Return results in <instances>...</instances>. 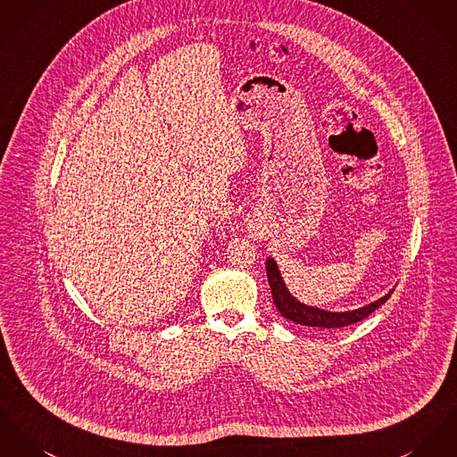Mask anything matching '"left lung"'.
Listing matches in <instances>:
<instances>
[{
    "mask_svg": "<svg viewBox=\"0 0 457 457\" xmlns=\"http://www.w3.org/2000/svg\"><path fill=\"white\" fill-rule=\"evenodd\" d=\"M266 271H268V281L271 287V295L273 301L277 304V310L280 312L281 316H285L287 320L299 323V325H306V327H318V328H341V327H348L356 321H361L363 318L374 313L379 306H383L389 299V295L393 294V290H389L386 295H383L381 299L353 310V312H325L320 308H313L308 304L299 303L285 287L283 278H281L280 270L275 262L273 257H268L266 261Z\"/></svg>",
    "mask_w": 457,
    "mask_h": 457,
    "instance_id": "1",
    "label": "left lung"
}]
</instances>
